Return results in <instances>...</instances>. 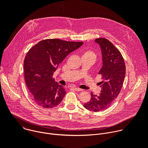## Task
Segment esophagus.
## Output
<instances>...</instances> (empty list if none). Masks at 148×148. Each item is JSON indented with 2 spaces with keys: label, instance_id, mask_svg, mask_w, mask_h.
Returning a JSON list of instances; mask_svg holds the SVG:
<instances>
[{
  "label": "esophagus",
  "instance_id": "obj_1",
  "mask_svg": "<svg viewBox=\"0 0 148 148\" xmlns=\"http://www.w3.org/2000/svg\"><path fill=\"white\" fill-rule=\"evenodd\" d=\"M74 90L75 91H83L82 89L79 88H78V87H74Z\"/></svg>",
  "mask_w": 148,
  "mask_h": 148
}]
</instances>
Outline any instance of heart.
Returning <instances> with one entry per match:
<instances>
[{
    "instance_id": "heart-1",
    "label": "heart",
    "mask_w": 148,
    "mask_h": 148,
    "mask_svg": "<svg viewBox=\"0 0 148 148\" xmlns=\"http://www.w3.org/2000/svg\"><path fill=\"white\" fill-rule=\"evenodd\" d=\"M82 56L84 57H92L94 58L95 59L96 58V54L95 53L91 50L87 49L85 50L83 52V55Z\"/></svg>"
}]
</instances>
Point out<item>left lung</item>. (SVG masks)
Listing matches in <instances>:
<instances>
[{
	"mask_svg": "<svg viewBox=\"0 0 148 148\" xmlns=\"http://www.w3.org/2000/svg\"><path fill=\"white\" fill-rule=\"evenodd\" d=\"M99 45L103 66L99 72L102 81L99 95L91 92L90 101L84 107L91 111L98 112L109 108L119 95L125 76L126 67L119 50L108 39L99 37L95 40Z\"/></svg>",
	"mask_w": 148,
	"mask_h": 148,
	"instance_id": "left-lung-1",
	"label": "left lung"
}]
</instances>
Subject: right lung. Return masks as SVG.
Instances as JSON below:
<instances>
[{
	"instance_id": "add662e5",
	"label": "right lung",
	"mask_w": 148,
	"mask_h": 148,
	"mask_svg": "<svg viewBox=\"0 0 148 148\" xmlns=\"http://www.w3.org/2000/svg\"><path fill=\"white\" fill-rule=\"evenodd\" d=\"M83 42L58 38L39 41L27 52L24 60V75L33 101L40 107L52 108L59 105L66 91L55 82L53 73L66 56Z\"/></svg>"
}]
</instances>
